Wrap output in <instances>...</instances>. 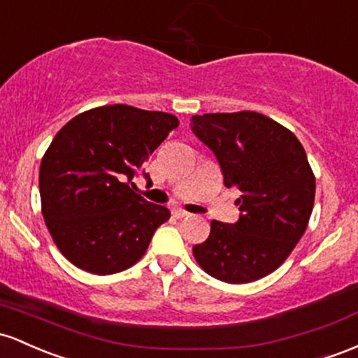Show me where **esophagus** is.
I'll use <instances>...</instances> for the list:
<instances>
[{"label":"esophagus","instance_id":"obj_1","mask_svg":"<svg viewBox=\"0 0 358 358\" xmlns=\"http://www.w3.org/2000/svg\"><path fill=\"white\" fill-rule=\"evenodd\" d=\"M172 213H174L176 218H186V216H189V213L184 211V210H180V208H176V210L172 211Z\"/></svg>","mask_w":358,"mask_h":358}]
</instances>
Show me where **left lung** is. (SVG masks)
<instances>
[{"label":"left lung","instance_id":"1","mask_svg":"<svg viewBox=\"0 0 358 358\" xmlns=\"http://www.w3.org/2000/svg\"><path fill=\"white\" fill-rule=\"evenodd\" d=\"M191 130L215 154L227 187H238L240 218L211 222L192 254L215 279L245 284L274 272L306 231L315 176L292 131L255 111L191 118Z\"/></svg>","mask_w":358,"mask_h":358}]
</instances>
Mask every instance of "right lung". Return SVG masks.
<instances>
[{"mask_svg": "<svg viewBox=\"0 0 358 358\" xmlns=\"http://www.w3.org/2000/svg\"><path fill=\"white\" fill-rule=\"evenodd\" d=\"M179 127L174 115L111 104L66 123L40 164L42 215L62 255L91 274L131 267L171 211L136 192L148 155Z\"/></svg>", "mask_w": 358, "mask_h": 358, "instance_id": "right-lung-1", "label": "right lung"}]
</instances>
